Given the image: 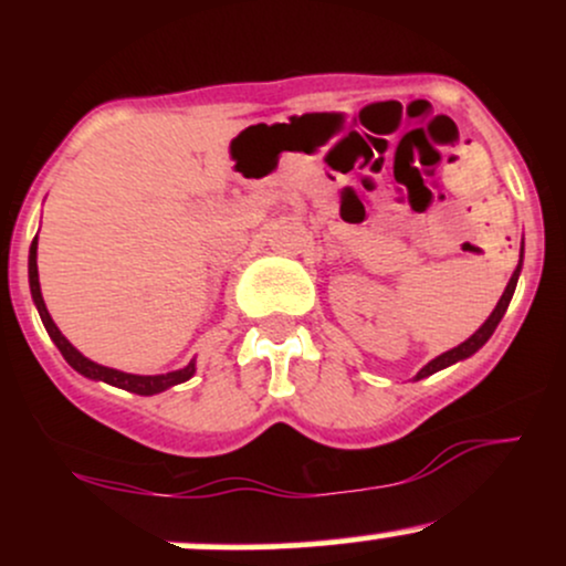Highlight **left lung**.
<instances>
[{
    "mask_svg": "<svg viewBox=\"0 0 566 566\" xmlns=\"http://www.w3.org/2000/svg\"><path fill=\"white\" fill-rule=\"evenodd\" d=\"M518 271H522V261H518L516 271H513L509 287H505L503 295H500V301H497V305H495V311H492V314H490V319H486V322L482 324V327H479L476 333H473V335L469 337V340L460 343L458 348H450V350H447V354H441V356H437V359L428 361V365H426L423 369H420L418 375H415V380L428 378V375L439 373V369L450 367V365H454V361H460V359H469V356L476 354V350L482 348L486 340H490L492 333H495V327L500 324V319H503L505 308H509V303H511V297H513V290H516V282H518Z\"/></svg>",
    "mask_w": 566,
    "mask_h": 566,
    "instance_id": "1",
    "label": "left lung"
}]
</instances>
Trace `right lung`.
Here are the masks:
<instances>
[{"label": "right lung", "instance_id": "1", "mask_svg": "<svg viewBox=\"0 0 566 566\" xmlns=\"http://www.w3.org/2000/svg\"><path fill=\"white\" fill-rule=\"evenodd\" d=\"M29 284H31V297H34V305H36L39 316H42L44 329H48V335L53 337V343L57 346V350H61V354H63V359H66L69 365L76 369V373L84 375V378L103 380V382H108V386L125 388V391H129V394L154 396V394L167 391V388L178 386V382H186L193 373H197V365H193V361H188L184 369H175V373H165V375H129V373H122V369L95 365V361H90L87 356H82L80 350H76L66 340V337H63L61 329L55 327L53 316H50L48 305H44L42 290H39V271H36V239H34V242H31V250H29Z\"/></svg>", "mask_w": 566, "mask_h": 566}]
</instances>
